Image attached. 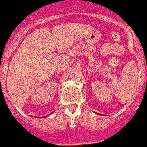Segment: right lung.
I'll list each match as a JSON object with an SVG mask.
<instances>
[{
    "instance_id": "obj_1",
    "label": "right lung",
    "mask_w": 147,
    "mask_h": 147,
    "mask_svg": "<svg viewBox=\"0 0 147 147\" xmlns=\"http://www.w3.org/2000/svg\"><path fill=\"white\" fill-rule=\"evenodd\" d=\"M46 117H48V116H46ZM39 118H40V117H39Z\"/></svg>"
}]
</instances>
